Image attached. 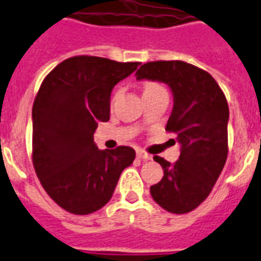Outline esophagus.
<instances>
[{
    "mask_svg": "<svg viewBox=\"0 0 261 261\" xmlns=\"http://www.w3.org/2000/svg\"><path fill=\"white\" fill-rule=\"evenodd\" d=\"M137 156H138V158H140V159H142V160H150V159H152V156H150L149 153L144 152V150H138V152H137Z\"/></svg>",
    "mask_w": 261,
    "mask_h": 261,
    "instance_id": "34e87169",
    "label": "esophagus"
}]
</instances>
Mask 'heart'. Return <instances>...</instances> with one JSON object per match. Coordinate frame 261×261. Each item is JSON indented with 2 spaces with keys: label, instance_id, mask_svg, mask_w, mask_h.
Wrapping results in <instances>:
<instances>
[{
  "label": "heart",
  "instance_id": "b5f03b06",
  "mask_svg": "<svg viewBox=\"0 0 261 261\" xmlns=\"http://www.w3.org/2000/svg\"><path fill=\"white\" fill-rule=\"evenodd\" d=\"M163 87L158 84V83H146L145 87H144V92H149V91H155V90H160Z\"/></svg>",
  "mask_w": 261,
  "mask_h": 261
}]
</instances>
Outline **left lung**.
I'll return each mask as SVG.
<instances>
[{"label":"left lung","mask_w":261,"mask_h":261,"mask_svg":"<svg viewBox=\"0 0 261 261\" xmlns=\"http://www.w3.org/2000/svg\"><path fill=\"white\" fill-rule=\"evenodd\" d=\"M137 80L166 83L174 98L166 131L174 133L181 153L174 165L153 159L165 175L150 187V195L163 209L190 213L213 190L228 155V103L207 71L182 61L144 63Z\"/></svg>","instance_id":"8db88e82"}]
</instances>
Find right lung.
Wrapping results in <instances>:
<instances>
[{"instance_id":"add662e5","label":"right lung","mask_w":261,"mask_h":261,"mask_svg":"<svg viewBox=\"0 0 261 261\" xmlns=\"http://www.w3.org/2000/svg\"><path fill=\"white\" fill-rule=\"evenodd\" d=\"M138 66L80 55L61 62L41 83L33 103V166L45 192L69 213L103 207L136 159L130 146L98 149L94 133L111 117L113 87Z\"/></svg>"}]
</instances>
